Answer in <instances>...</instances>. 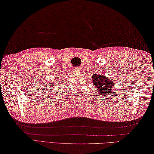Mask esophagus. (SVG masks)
Segmentation results:
<instances>
[{
	"mask_svg": "<svg viewBox=\"0 0 154 154\" xmlns=\"http://www.w3.org/2000/svg\"><path fill=\"white\" fill-rule=\"evenodd\" d=\"M80 67H76V68H74V71H76V72H79V71L80 70Z\"/></svg>",
	"mask_w": 154,
	"mask_h": 154,
	"instance_id": "1",
	"label": "esophagus"
}]
</instances>
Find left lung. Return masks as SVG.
<instances>
[{
  "instance_id": "left-lung-1",
  "label": "left lung",
  "mask_w": 154,
  "mask_h": 154,
  "mask_svg": "<svg viewBox=\"0 0 154 154\" xmlns=\"http://www.w3.org/2000/svg\"><path fill=\"white\" fill-rule=\"evenodd\" d=\"M93 84L97 89L98 95H103V97L106 95H110L113 91L114 84V79L106 77L105 75L95 74L92 76Z\"/></svg>"
}]
</instances>
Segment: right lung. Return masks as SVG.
Returning <instances> with one entry per match:
<instances>
[{
    "mask_svg": "<svg viewBox=\"0 0 154 154\" xmlns=\"http://www.w3.org/2000/svg\"><path fill=\"white\" fill-rule=\"evenodd\" d=\"M57 79H56L55 78V81H54V82H52V84H51V86H56V85H59L57 84ZM49 86H50V85H49Z\"/></svg>",
    "mask_w": 154,
    "mask_h": 154,
    "instance_id": "obj_1",
    "label": "right lung"
}]
</instances>
